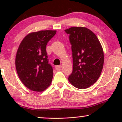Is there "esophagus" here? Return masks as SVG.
<instances>
[{
  "label": "esophagus",
  "mask_w": 122,
  "mask_h": 122,
  "mask_svg": "<svg viewBox=\"0 0 122 122\" xmlns=\"http://www.w3.org/2000/svg\"><path fill=\"white\" fill-rule=\"evenodd\" d=\"M56 70H60L61 69V66H56Z\"/></svg>",
  "instance_id": "34e87169"
}]
</instances>
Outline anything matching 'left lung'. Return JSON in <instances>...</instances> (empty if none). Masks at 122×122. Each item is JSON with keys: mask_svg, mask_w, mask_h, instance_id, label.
Masks as SVG:
<instances>
[{"mask_svg": "<svg viewBox=\"0 0 122 122\" xmlns=\"http://www.w3.org/2000/svg\"><path fill=\"white\" fill-rule=\"evenodd\" d=\"M69 34L73 56V71L68 80L81 89L94 84L99 78L104 64V52L97 36L86 27L66 29Z\"/></svg>", "mask_w": 122, "mask_h": 122, "instance_id": "8db88e82", "label": "left lung"}]
</instances>
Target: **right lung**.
<instances>
[{"mask_svg":"<svg viewBox=\"0 0 122 122\" xmlns=\"http://www.w3.org/2000/svg\"><path fill=\"white\" fill-rule=\"evenodd\" d=\"M56 30L30 33L20 44L15 57V67L21 82L33 91H44L51 84L52 66L48 63L46 46Z\"/></svg>","mask_w":122,"mask_h":122,"instance_id":"right-lung-1","label":"right lung"}]
</instances>
